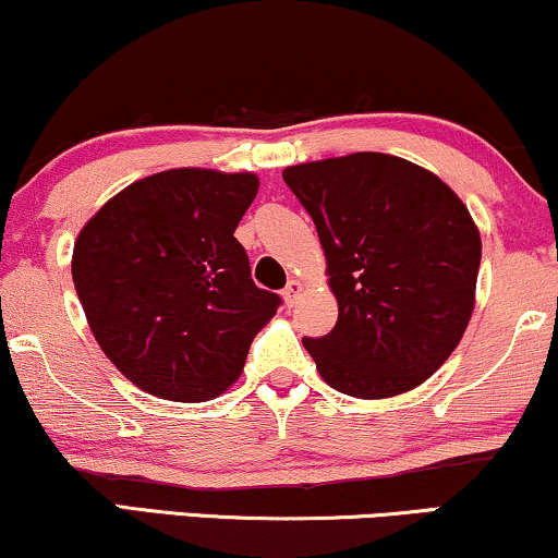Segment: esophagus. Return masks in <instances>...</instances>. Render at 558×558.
Returning <instances> with one entry per match:
<instances>
[{"instance_id":"34e87169","label":"esophagus","mask_w":558,"mask_h":558,"mask_svg":"<svg viewBox=\"0 0 558 558\" xmlns=\"http://www.w3.org/2000/svg\"><path fill=\"white\" fill-rule=\"evenodd\" d=\"M300 292H302V281L300 279H289V284L284 287V292H281V296H284V302H287V307L294 305L296 294H300Z\"/></svg>"}]
</instances>
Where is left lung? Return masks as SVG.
Segmentation results:
<instances>
[{"mask_svg":"<svg viewBox=\"0 0 558 558\" xmlns=\"http://www.w3.org/2000/svg\"><path fill=\"white\" fill-rule=\"evenodd\" d=\"M328 258L338 323L302 338L338 392L381 400L423 385L451 356L474 310L482 241L436 173L387 154L284 169Z\"/></svg>","mask_w":558,"mask_h":558,"instance_id":"1","label":"left lung"}]
</instances>
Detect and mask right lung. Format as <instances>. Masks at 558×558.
<instances>
[{
  "label": "right lung",
  "mask_w": 558,
  "mask_h": 558,
  "mask_svg": "<svg viewBox=\"0 0 558 558\" xmlns=\"http://www.w3.org/2000/svg\"><path fill=\"white\" fill-rule=\"evenodd\" d=\"M253 173L171 169L130 184L86 222L74 287L107 359L146 392L205 402L241 376L281 296L251 279L233 235Z\"/></svg>",
  "instance_id": "obj_1"
}]
</instances>
